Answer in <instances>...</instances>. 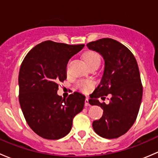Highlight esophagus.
<instances>
[{"mask_svg": "<svg viewBox=\"0 0 158 158\" xmlns=\"http://www.w3.org/2000/svg\"><path fill=\"white\" fill-rule=\"evenodd\" d=\"M90 106V104H89V98H85V106Z\"/></svg>", "mask_w": 158, "mask_h": 158, "instance_id": "1", "label": "esophagus"}]
</instances>
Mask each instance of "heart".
I'll use <instances>...</instances> for the list:
<instances>
[{
	"label": "heart",
	"mask_w": 158,
	"mask_h": 158,
	"mask_svg": "<svg viewBox=\"0 0 158 158\" xmlns=\"http://www.w3.org/2000/svg\"><path fill=\"white\" fill-rule=\"evenodd\" d=\"M84 58H85V60L86 61L89 67L95 64H100V61H101L99 54L95 51L86 52L84 55ZM68 66H69V65H68ZM76 86L81 92L87 93L93 88L94 82L92 81H79L76 84Z\"/></svg>",
	"instance_id": "1"
}]
</instances>
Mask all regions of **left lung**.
I'll use <instances>...</instances> for the list:
<instances>
[{
    "label": "left lung",
    "instance_id": "obj_1",
    "mask_svg": "<svg viewBox=\"0 0 158 158\" xmlns=\"http://www.w3.org/2000/svg\"><path fill=\"white\" fill-rule=\"evenodd\" d=\"M105 60V69L98 86L90 95L89 103L103 109V114L92 123L94 131L102 138L112 139L125 135L138 116L143 94L140 72L133 53L121 43L103 38L87 44ZM111 94L110 104L99 98Z\"/></svg>",
    "mask_w": 158,
    "mask_h": 158
}]
</instances>
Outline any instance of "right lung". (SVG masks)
I'll return each mask as SVG.
<instances>
[{"mask_svg": "<svg viewBox=\"0 0 158 158\" xmlns=\"http://www.w3.org/2000/svg\"><path fill=\"white\" fill-rule=\"evenodd\" d=\"M84 46L44 41L22 62L18 77L20 108L28 125L41 138L56 140L66 136L74 117L83 109V95L75 92L63 99L57 90L66 79L69 59Z\"/></svg>", "mask_w": 158, "mask_h": 158, "instance_id": "right-lung-1", "label": "right lung"}]
</instances>
